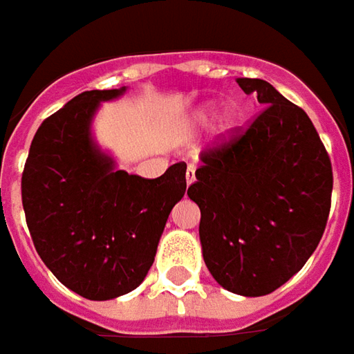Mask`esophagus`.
<instances>
[{"mask_svg":"<svg viewBox=\"0 0 354 354\" xmlns=\"http://www.w3.org/2000/svg\"><path fill=\"white\" fill-rule=\"evenodd\" d=\"M194 182H196V166L189 165L186 168V186H192Z\"/></svg>","mask_w":354,"mask_h":354,"instance_id":"34e87169","label":"esophagus"}]
</instances>
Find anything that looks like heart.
<instances>
[{"label": "heart", "instance_id": "1", "mask_svg": "<svg viewBox=\"0 0 354 354\" xmlns=\"http://www.w3.org/2000/svg\"><path fill=\"white\" fill-rule=\"evenodd\" d=\"M212 113V109L209 107H201L200 111L196 113V121L198 123H203L207 117ZM235 125V111L231 109V107H225V111L221 113V119H219V131L221 133H227V131H231V127Z\"/></svg>", "mask_w": 354, "mask_h": 354}]
</instances>
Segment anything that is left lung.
<instances>
[{
  "label": "left lung",
  "mask_w": 354,
  "mask_h": 354,
  "mask_svg": "<svg viewBox=\"0 0 354 354\" xmlns=\"http://www.w3.org/2000/svg\"><path fill=\"white\" fill-rule=\"evenodd\" d=\"M261 111L201 153L189 200L201 212L205 266L247 298L286 284L317 249L331 209V160L308 113L268 82L237 78Z\"/></svg>",
  "instance_id": "1"
}]
</instances>
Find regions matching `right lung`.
<instances>
[{
  "instance_id": "right-lung-1",
  "label": "right lung",
  "mask_w": 354,
  "mask_h": 354,
  "mask_svg": "<svg viewBox=\"0 0 354 354\" xmlns=\"http://www.w3.org/2000/svg\"><path fill=\"white\" fill-rule=\"evenodd\" d=\"M123 92H84L46 117L21 178L39 257L64 286L97 301L129 294L145 280L166 219L186 192L184 162L149 180L117 170L93 142L97 107Z\"/></svg>"
}]
</instances>
